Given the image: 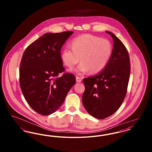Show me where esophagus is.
Returning <instances> with one entry per match:
<instances>
[{"label":"esophagus","instance_id":"34e87169","mask_svg":"<svg viewBox=\"0 0 152 152\" xmlns=\"http://www.w3.org/2000/svg\"><path fill=\"white\" fill-rule=\"evenodd\" d=\"M76 81L77 82V83H80V82H81V79L79 77V76H76Z\"/></svg>","mask_w":152,"mask_h":152}]
</instances>
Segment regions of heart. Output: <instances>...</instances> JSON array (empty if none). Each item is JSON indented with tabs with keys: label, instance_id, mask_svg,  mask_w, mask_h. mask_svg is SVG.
Instances as JSON below:
<instances>
[{
	"label": "heart",
	"instance_id": "b5f03b06",
	"mask_svg": "<svg viewBox=\"0 0 152 152\" xmlns=\"http://www.w3.org/2000/svg\"><path fill=\"white\" fill-rule=\"evenodd\" d=\"M113 53V45L107 39L90 34L75 38L72 48L65 47L61 58L64 64L72 68L80 60L81 63L75 69L77 74L90 71L92 74L101 72L108 64Z\"/></svg>",
	"mask_w": 152,
	"mask_h": 152
}]
</instances>
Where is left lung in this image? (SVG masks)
Here are the masks:
<instances>
[{"label":"left lung","instance_id":"obj_1","mask_svg":"<svg viewBox=\"0 0 152 152\" xmlns=\"http://www.w3.org/2000/svg\"><path fill=\"white\" fill-rule=\"evenodd\" d=\"M113 40L112 57L99 74L84 78L82 101L87 112L98 119L112 115L121 105L127 92L130 64L128 51L113 33L106 31Z\"/></svg>","mask_w":152,"mask_h":152}]
</instances>
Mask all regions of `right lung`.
<instances>
[{
	"instance_id": "add662e5",
	"label": "right lung",
	"mask_w": 152,
	"mask_h": 152,
	"mask_svg": "<svg viewBox=\"0 0 152 152\" xmlns=\"http://www.w3.org/2000/svg\"><path fill=\"white\" fill-rule=\"evenodd\" d=\"M73 31L46 33L28 46L19 69V83L29 106L42 115L55 112L76 83L75 76L64 71L60 51Z\"/></svg>"
}]
</instances>
